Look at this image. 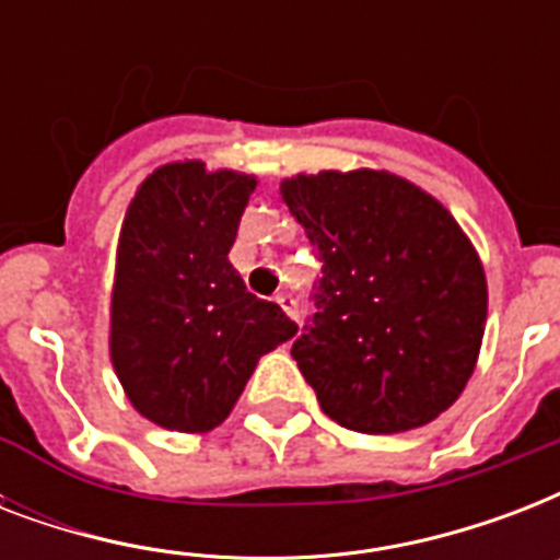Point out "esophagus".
<instances>
[{"mask_svg":"<svg viewBox=\"0 0 560 560\" xmlns=\"http://www.w3.org/2000/svg\"><path fill=\"white\" fill-rule=\"evenodd\" d=\"M276 302H279L281 311H284V314H288L290 319H293V323H299V307H296V299L290 296V293H279V296H276Z\"/></svg>","mask_w":560,"mask_h":560,"instance_id":"obj_1","label":"esophagus"}]
</instances>
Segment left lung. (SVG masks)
Instances as JSON below:
<instances>
[{
  "label": "left lung",
  "mask_w": 560,
  "mask_h": 560,
  "mask_svg": "<svg viewBox=\"0 0 560 560\" xmlns=\"http://www.w3.org/2000/svg\"><path fill=\"white\" fill-rule=\"evenodd\" d=\"M279 194L323 258L316 314L290 349L323 412L372 435L430 424L482 349L488 281L470 237L389 171L296 174Z\"/></svg>",
  "instance_id": "8db88e82"
}]
</instances>
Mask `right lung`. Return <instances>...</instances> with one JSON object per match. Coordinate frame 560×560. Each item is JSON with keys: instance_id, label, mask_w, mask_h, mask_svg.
<instances>
[{"instance_id": "right-lung-1", "label": "right lung", "mask_w": 560, "mask_h": 560, "mask_svg": "<svg viewBox=\"0 0 560 560\" xmlns=\"http://www.w3.org/2000/svg\"><path fill=\"white\" fill-rule=\"evenodd\" d=\"M258 179L186 160L136 188L118 232L109 360L136 412L177 433L223 424L258 360L296 334L229 261Z\"/></svg>"}]
</instances>
